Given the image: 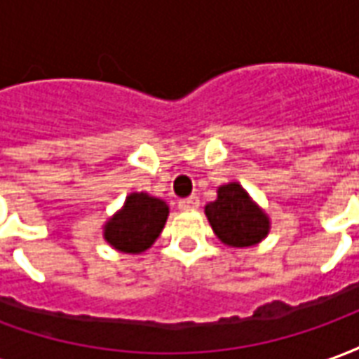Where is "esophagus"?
<instances>
[{
	"instance_id": "obj_1",
	"label": "esophagus",
	"mask_w": 359,
	"mask_h": 359,
	"mask_svg": "<svg viewBox=\"0 0 359 359\" xmlns=\"http://www.w3.org/2000/svg\"><path fill=\"white\" fill-rule=\"evenodd\" d=\"M198 205H200V200H198V196H190V198L179 200V210H182V211L196 210Z\"/></svg>"
}]
</instances>
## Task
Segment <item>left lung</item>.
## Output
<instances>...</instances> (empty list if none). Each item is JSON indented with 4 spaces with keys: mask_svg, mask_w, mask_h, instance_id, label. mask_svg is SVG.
I'll use <instances>...</instances> for the list:
<instances>
[{
    "mask_svg": "<svg viewBox=\"0 0 359 359\" xmlns=\"http://www.w3.org/2000/svg\"><path fill=\"white\" fill-rule=\"evenodd\" d=\"M203 211L215 236L231 248L256 246L271 231L269 215L238 182L221 184L217 200L208 203Z\"/></svg>",
    "mask_w": 359,
    "mask_h": 359,
    "instance_id": "obj_1",
    "label": "left lung"
}]
</instances>
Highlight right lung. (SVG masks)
<instances>
[{
	"mask_svg": "<svg viewBox=\"0 0 359 359\" xmlns=\"http://www.w3.org/2000/svg\"><path fill=\"white\" fill-rule=\"evenodd\" d=\"M169 217V205L146 192H130L123 208L103 225V238L123 254H142L157 241Z\"/></svg>",
	"mask_w": 359,
	"mask_h": 359,
	"instance_id": "add662e5",
	"label": "right lung"
}]
</instances>
